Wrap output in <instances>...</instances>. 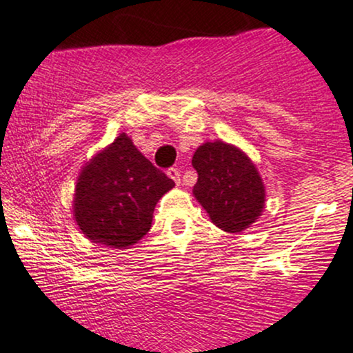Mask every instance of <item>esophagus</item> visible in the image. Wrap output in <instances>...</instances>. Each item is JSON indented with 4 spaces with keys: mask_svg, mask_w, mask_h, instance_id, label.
<instances>
[{
    "mask_svg": "<svg viewBox=\"0 0 353 353\" xmlns=\"http://www.w3.org/2000/svg\"><path fill=\"white\" fill-rule=\"evenodd\" d=\"M167 175H168L170 178H172V180L175 181L176 185H180V170L175 168V167L168 168V170H167Z\"/></svg>",
    "mask_w": 353,
    "mask_h": 353,
    "instance_id": "obj_1",
    "label": "esophagus"
}]
</instances>
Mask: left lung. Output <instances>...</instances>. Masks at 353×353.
Instances as JSON below:
<instances>
[{
    "mask_svg": "<svg viewBox=\"0 0 353 353\" xmlns=\"http://www.w3.org/2000/svg\"><path fill=\"white\" fill-rule=\"evenodd\" d=\"M198 181L193 194L211 221L228 233H239L264 208V185L241 150L225 142L203 143L193 155Z\"/></svg>",
    "mask_w": 353,
    "mask_h": 353,
    "instance_id": "obj_1",
    "label": "left lung"
}]
</instances>
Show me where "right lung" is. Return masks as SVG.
Here are the masks:
<instances>
[{"mask_svg": "<svg viewBox=\"0 0 353 353\" xmlns=\"http://www.w3.org/2000/svg\"><path fill=\"white\" fill-rule=\"evenodd\" d=\"M173 186L172 178L120 134L82 170L74 216L94 243L127 250L148 233L155 205Z\"/></svg>", "mask_w": 353, "mask_h": 353, "instance_id": "obj_1", "label": "right lung"}]
</instances>
